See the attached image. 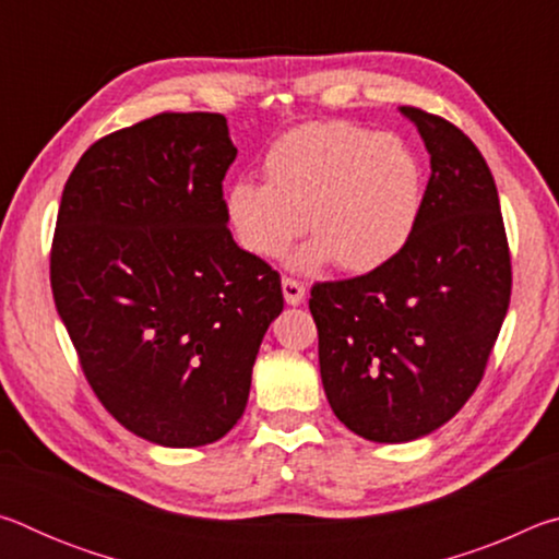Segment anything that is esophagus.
<instances>
[{
	"instance_id": "1",
	"label": "esophagus",
	"mask_w": 559,
	"mask_h": 559,
	"mask_svg": "<svg viewBox=\"0 0 559 559\" xmlns=\"http://www.w3.org/2000/svg\"><path fill=\"white\" fill-rule=\"evenodd\" d=\"M281 286H283V298H286L288 306H300V302L306 300V286H302L300 281L283 276Z\"/></svg>"
}]
</instances>
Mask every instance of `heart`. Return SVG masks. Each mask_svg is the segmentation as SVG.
Returning a JSON list of instances; mask_svg holds the SVG:
<instances>
[{
    "instance_id": "heart-1",
    "label": "heart",
    "mask_w": 559,
    "mask_h": 559,
    "mask_svg": "<svg viewBox=\"0 0 559 559\" xmlns=\"http://www.w3.org/2000/svg\"><path fill=\"white\" fill-rule=\"evenodd\" d=\"M266 182L239 179L226 212L243 249L278 259L302 229L313 234L293 266L335 261L349 273L390 263L419 224L424 175L394 135L353 122H306L281 135L263 159Z\"/></svg>"
}]
</instances>
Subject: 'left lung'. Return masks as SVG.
Returning a JSON list of instances; mask_svg holds the SVG:
<instances>
[{"mask_svg":"<svg viewBox=\"0 0 559 559\" xmlns=\"http://www.w3.org/2000/svg\"><path fill=\"white\" fill-rule=\"evenodd\" d=\"M400 112L431 165L412 239L384 266L310 290L328 402L349 431L377 443L427 437L468 402L513 283L484 155L449 120Z\"/></svg>","mask_w":559,"mask_h":559,"instance_id":"1","label":"left lung"}]
</instances>
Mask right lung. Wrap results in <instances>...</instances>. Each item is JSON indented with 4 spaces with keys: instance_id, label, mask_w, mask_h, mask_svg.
<instances>
[{
    "instance_id": "right-lung-1",
    "label": "right lung",
    "mask_w": 559,
    "mask_h": 559,
    "mask_svg": "<svg viewBox=\"0 0 559 559\" xmlns=\"http://www.w3.org/2000/svg\"><path fill=\"white\" fill-rule=\"evenodd\" d=\"M219 112H159L93 143L63 187L56 310L100 404L135 437L204 447L241 419L281 276L236 246Z\"/></svg>"
}]
</instances>
